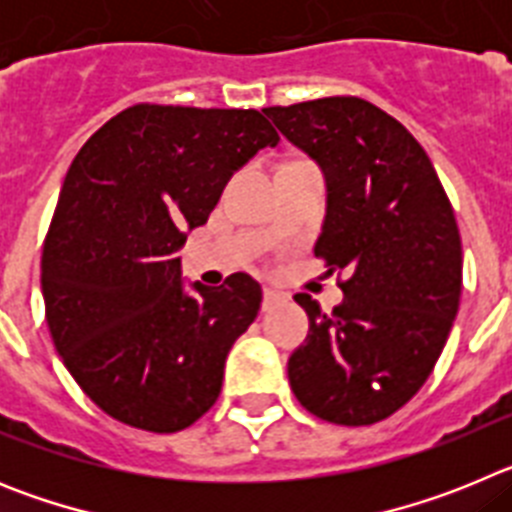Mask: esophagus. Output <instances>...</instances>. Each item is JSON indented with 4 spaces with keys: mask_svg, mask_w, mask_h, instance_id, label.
<instances>
[{
    "mask_svg": "<svg viewBox=\"0 0 512 512\" xmlns=\"http://www.w3.org/2000/svg\"><path fill=\"white\" fill-rule=\"evenodd\" d=\"M287 300V295L284 292H279V289H271V287H264V307L269 310V307L279 305V302Z\"/></svg>",
    "mask_w": 512,
    "mask_h": 512,
    "instance_id": "obj_1",
    "label": "esophagus"
}]
</instances>
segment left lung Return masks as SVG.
Here are the masks:
<instances>
[{"instance_id": "obj_1", "label": "left lung", "mask_w": 512, "mask_h": 512, "mask_svg": "<svg viewBox=\"0 0 512 512\" xmlns=\"http://www.w3.org/2000/svg\"><path fill=\"white\" fill-rule=\"evenodd\" d=\"M264 112L323 171L315 256L348 274L333 312L295 295L310 330L287 361L289 384L328 423H379L423 387L454 325V210L418 140L372 102L325 97Z\"/></svg>"}]
</instances>
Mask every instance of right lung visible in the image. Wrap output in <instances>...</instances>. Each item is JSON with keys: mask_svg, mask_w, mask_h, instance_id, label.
I'll list each match as a JSON object with an SVG mask.
<instances>
[{"mask_svg": "<svg viewBox=\"0 0 512 512\" xmlns=\"http://www.w3.org/2000/svg\"><path fill=\"white\" fill-rule=\"evenodd\" d=\"M277 143L256 110L135 104L76 153L43 246L45 320L76 384L120 423L176 433L215 405L261 287L187 284L174 256L230 176Z\"/></svg>", "mask_w": 512, "mask_h": 512, "instance_id": "right-lung-1", "label": "right lung"}]
</instances>
